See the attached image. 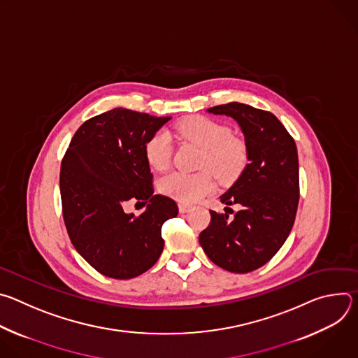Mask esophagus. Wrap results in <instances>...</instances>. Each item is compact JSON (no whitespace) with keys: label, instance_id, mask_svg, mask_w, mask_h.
Returning a JSON list of instances; mask_svg holds the SVG:
<instances>
[{"label":"esophagus","instance_id":"1","mask_svg":"<svg viewBox=\"0 0 358 358\" xmlns=\"http://www.w3.org/2000/svg\"><path fill=\"white\" fill-rule=\"evenodd\" d=\"M189 210H191V206H188V203H184V202H180V203H178V211H180L181 214L188 213Z\"/></svg>","mask_w":358,"mask_h":358}]
</instances>
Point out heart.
I'll list each match as a JSON object with an SVG mask.
<instances>
[{"mask_svg":"<svg viewBox=\"0 0 358 358\" xmlns=\"http://www.w3.org/2000/svg\"><path fill=\"white\" fill-rule=\"evenodd\" d=\"M177 136L201 148L195 174L171 173L160 180L163 194L181 201L195 202L215 188V180L221 184L236 181L243 173L248 160V143L239 134L214 119L206 116H188L176 124ZM171 141L164 131L151 134L144 144V156L150 167L164 171L171 163Z\"/></svg>","mask_w":358,"mask_h":358,"instance_id":"b5f03b06","label":"heart"}]
</instances>
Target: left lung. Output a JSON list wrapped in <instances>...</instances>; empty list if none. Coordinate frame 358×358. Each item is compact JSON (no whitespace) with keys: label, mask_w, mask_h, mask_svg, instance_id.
I'll return each mask as SVG.
<instances>
[{"label":"left lung","mask_w":358,"mask_h":358,"mask_svg":"<svg viewBox=\"0 0 358 358\" xmlns=\"http://www.w3.org/2000/svg\"><path fill=\"white\" fill-rule=\"evenodd\" d=\"M208 112L231 116L239 123L249 148V163L221 196L227 206L236 203L241 210L232 211V217L210 211L211 222L199 234V243L220 268L248 273L275 257L294 224L299 203L297 148L271 112L236 101Z\"/></svg>","instance_id":"left-lung-1"}]
</instances>
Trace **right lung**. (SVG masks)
Returning a JSON list of instances; mask_svg holds the SVG:
<instances>
[{
	"mask_svg": "<svg viewBox=\"0 0 358 358\" xmlns=\"http://www.w3.org/2000/svg\"><path fill=\"white\" fill-rule=\"evenodd\" d=\"M170 117L113 109L86 120L72 137L61 164L62 214L82 258L99 273L131 279L157 262L163 224L178 207L152 195L144 144ZM127 200L148 203L140 216L122 211Z\"/></svg>",
	"mask_w": 358,
	"mask_h": 358,
	"instance_id": "obj_1",
	"label": "right lung"
}]
</instances>
